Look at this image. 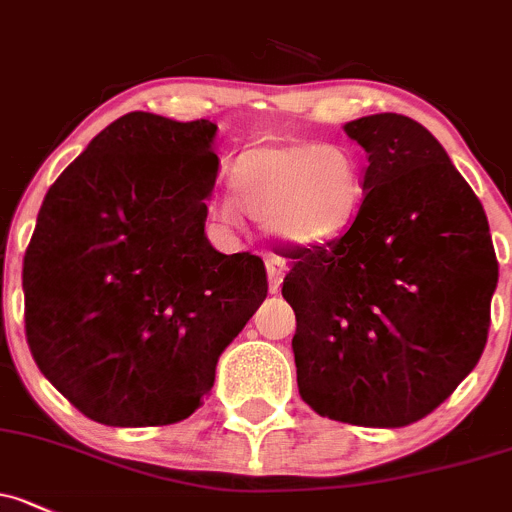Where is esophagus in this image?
I'll use <instances>...</instances> for the list:
<instances>
[{
    "instance_id": "obj_1",
    "label": "esophagus",
    "mask_w": 512,
    "mask_h": 512,
    "mask_svg": "<svg viewBox=\"0 0 512 512\" xmlns=\"http://www.w3.org/2000/svg\"><path fill=\"white\" fill-rule=\"evenodd\" d=\"M284 274H287V265H284V260H279V257H270L267 260V279H270V292L277 294L279 284H282Z\"/></svg>"
}]
</instances>
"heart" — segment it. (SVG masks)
I'll return each instance as SVG.
<instances>
[{
  "instance_id": "heart-1",
  "label": "heart",
  "mask_w": 512,
  "mask_h": 512,
  "mask_svg": "<svg viewBox=\"0 0 512 512\" xmlns=\"http://www.w3.org/2000/svg\"><path fill=\"white\" fill-rule=\"evenodd\" d=\"M233 186L238 198L223 193L213 201L218 225L240 228L245 208L279 245L311 250L338 240L355 223L365 201V166L343 142L270 139L240 154Z\"/></svg>"
}]
</instances>
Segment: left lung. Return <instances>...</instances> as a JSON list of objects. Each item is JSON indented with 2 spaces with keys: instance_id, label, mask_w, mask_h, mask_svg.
Masks as SVG:
<instances>
[{
  "instance_id": "left-lung-1",
  "label": "left lung",
  "mask_w": 512,
  "mask_h": 512,
  "mask_svg": "<svg viewBox=\"0 0 512 512\" xmlns=\"http://www.w3.org/2000/svg\"><path fill=\"white\" fill-rule=\"evenodd\" d=\"M368 154L346 235L294 250L297 383L321 417L405 427L476 368L498 262L481 201L434 134L395 112L343 125Z\"/></svg>"
}]
</instances>
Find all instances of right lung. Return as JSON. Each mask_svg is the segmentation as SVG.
Listing matches in <instances>:
<instances>
[{
    "instance_id": "right-lung-1",
    "label": "right lung",
    "mask_w": 512,
    "mask_h": 512,
    "mask_svg": "<svg viewBox=\"0 0 512 512\" xmlns=\"http://www.w3.org/2000/svg\"><path fill=\"white\" fill-rule=\"evenodd\" d=\"M215 132L127 112L43 198L21 274L26 341L48 383L107 427L191 417L267 297L260 257L206 238Z\"/></svg>"
}]
</instances>
